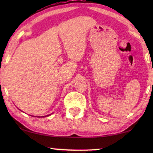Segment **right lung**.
<instances>
[{
	"instance_id": "1",
	"label": "right lung",
	"mask_w": 153,
	"mask_h": 153,
	"mask_svg": "<svg viewBox=\"0 0 153 153\" xmlns=\"http://www.w3.org/2000/svg\"><path fill=\"white\" fill-rule=\"evenodd\" d=\"M45 117H46V116H45Z\"/></svg>"
}]
</instances>
